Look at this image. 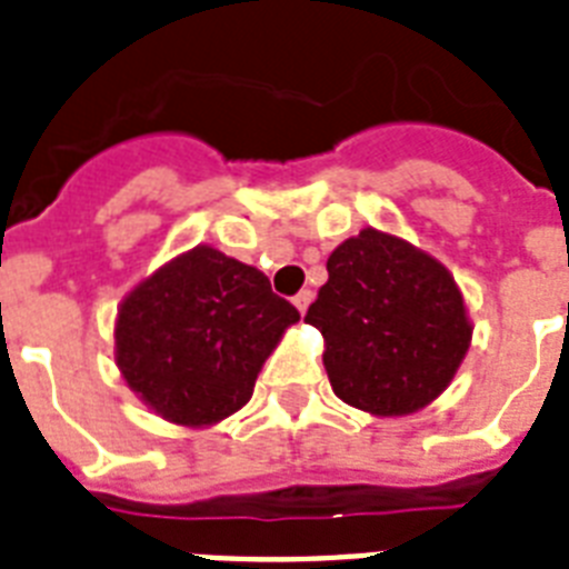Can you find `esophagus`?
Listing matches in <instances>:
<instances>
[{"instance_id": "obj_1", "label": "esophagus", "mask_w": 569, "mask_h": 569, "mask_svg": "<svg viewBox=\"0 0 569 569\" xmlns=\"http://www.w3.org/2000/svg\"><path fill=\"white\" fill-rule=\"evenodd\" d=\"M311 299H315V293H311V290H299L297 297H293V306H297L299 315H306L308 306H311Z\"/></svg>"}]
</instances>
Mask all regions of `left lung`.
I'll return each instance as SVG.
<instances>
[{
  "mask_svg": "<svg viewBox=\"0 0 569 569\" xmlns=\"http://www.w3.org/2000/svg\"><path fill=\"white\" fill-rule=\"evenodd\" d=\"M306 323L323 335L338 398L377 418L433 403L463 365L472 320L457 281L403 237L362 228L338 246Z\"/></svg>",
  "mask_w": 569,
  "mask_h": 569,
  "instance_id": "1",
  "label": "left lung"
}]
</instances>
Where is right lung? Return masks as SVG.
<instances>
[{"label":"right lung","instance_id":"add662e5","mask_svg":"<svg viewBox=\"0 0 569 569\" xmlns=\"http://www.w3.org/2000/svg\"><path fill=\"white\" fill-rule=\"evenodd\" d=\"M297 320L261 270L196 246L121 299L116 365L157 416L210 427L249 403L263 362Z\"/></svg>","mask_w":569,"mask_h":569}]
</instances>
